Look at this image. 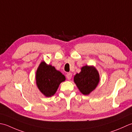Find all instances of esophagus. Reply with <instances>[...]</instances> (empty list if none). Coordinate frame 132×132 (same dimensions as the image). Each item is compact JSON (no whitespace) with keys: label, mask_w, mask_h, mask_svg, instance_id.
Masks as SVG:
<instances>
[{"label":"esophagus","mask_w":132,"mask_h":132,"mask_svg":"<svg viewBox=\"0 0 132 132\" xmlns=\"http://www.w3.org/2000/svg\"><path fill=\"white\" fill-rule=\"evenodd\" d=\"M72 74L71 73H70V72H69V73H67L66 75V77L67 79L68 80H71V78H72Z\"/></svg>","instance_id":"34e87169"}]
</instances>
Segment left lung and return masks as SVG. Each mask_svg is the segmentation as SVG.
<instances>
[{
  "mask_svg": "<svg viewBox=\"0 0 132 132\" xmlns=\"http://www.w3.org/2000/svg\"><path fill=\"white\" fill-rule=\"evenodd\" d=\"M100 81V76L95 67H82L81 72L74 77V82L83 95H88L95 89Z\"/></svg>",
  "mask_w": 132,
  "mask_h": 132,
  "instance_id": "left-lung-1",
  "label": "left lung"
}]
</instances>
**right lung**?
<instances>
[{
  "label": "right lung",
  "mask_w": 132,
  "mask_h": 132,
  "mask_svg": "<svg viewBox=\"0 0 132 132\" xmlns=\"http://www.w3.org/2000/svg\"><path fill=\"white\" fill-rule=\"evenodd\" d=\"M65 80L64 76L54 67L42 61L36 72V82L37 88L43 95L49 97L55 95L59 85Z\"/></svg>",
  "instance_id": "add662e5"
}]
</instances>
